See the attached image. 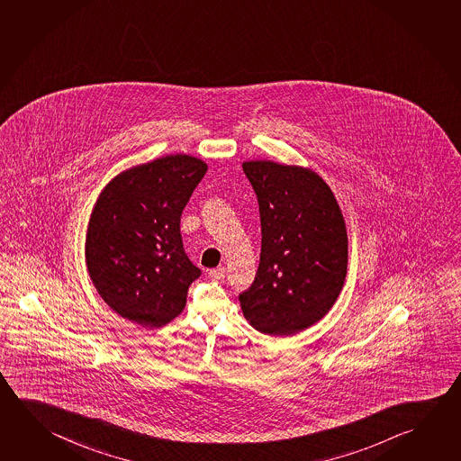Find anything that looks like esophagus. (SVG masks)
Returning <instances> with one entry per match:
<instances>
[{
	"label": "esophagus",
	"mask_w": 461,
	"mask_h": 461,
	"mask_svg": "<svg viewBox=\"0 0 461 461\" xmlns=\"http://www.w3.org/2000/svg\"><path fill=\"white\" fill-rule=\"evenodd\" d=\"M209 276H211L212 280H223L225 278V268H213L209 272Z\"/></svg>",
	"instance_id": "obj_1"
}]
</instances>
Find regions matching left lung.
<instances>
[{"instance_id": "1", "label": "left lung", "mask_w": 461, "mask_h": 461, "mask_svg": "<svg viewBox=\"0 0 461 461\" xmlns=\"http://www.w3.org/2000/svg\"><path fill=\"white\" fill-rule=\"evenodd\" d=\"M258 195V274L240 294L242 314L272 337L304 330L330 311L348 267L345 220L317 173L268 160L242 163Z\"/></svg>"}]
</instances>
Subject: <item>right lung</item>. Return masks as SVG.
Instances as JSON below:
<instances>
[{"label": "right lung", "instance_id": "1", "mask_svg": "<svg viewBox=\"0 0 461 461\" xmlns=\"http://www.w3.org/2000/svg\"><path fill=\"white\" fill-rule=\"evenodd\" d=\"M207 165L167 155L112 179L90 215L86 262L98 294L116 314L149 329L186 306L201 268L185 252L179 221Z\"/></svg>", "mask_w": 461, "mask_h": 461}]
</instances>
